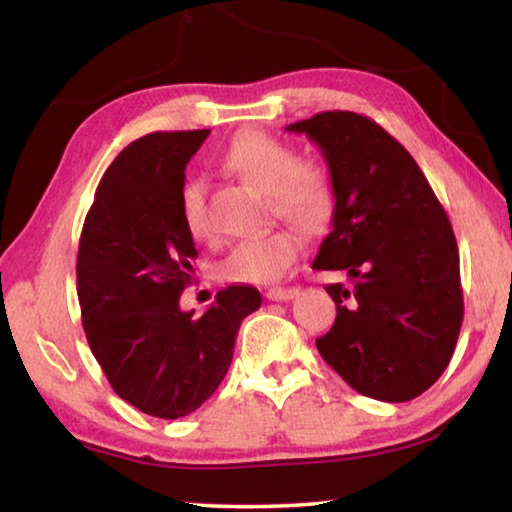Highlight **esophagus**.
I'll return each instance as SVG.
<instances>
[{
	"label": "esophagus",
	"instance_id": "esophagus-1",
	"mask_svg": "<svg viewBox=\"0 0 512 512\" xmlns=\"http://www.w3.org/2000/svg\"><path fill=\"white\" fill-rule=\"evenodd\" d=\"M295 295H297L295 286H288V288L277 286V288H268V291H266V297H268V300H273V302H288V300H293Z\"/></svg>",
	"mask_w": 512,
	"mask_h": 512
}]
</instances>
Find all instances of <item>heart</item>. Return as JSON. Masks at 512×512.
<instances>
[{"mask_svg": "<svg viewBox=\"0 0 512 512\" xmlns=\"http://www.w3.org/2000/svg\"><path fill=\"white\" fill-rule=\"evenodd\" d=\"M221 165L239 181L266 194L277 219L313 228L327 219L333 206L331 176L322 165L300 161L293 145L264 132H241L230 141ZM181 219L188 235H215L206 206V183L192 179L181 190ZM302 239L293 230H273L237 241L217 264L221 280L235 284H271L282 280L300 255Z\"/></svg>", "mask_w": 512, "mask_h": 512, "instance_id": "b5f03b06", "label": "heart"}]
</instances>
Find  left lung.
<instances>
[{
  "instance_id": "8db88e82",
  "label": "left lung",
  "mask_w": 512,
  "mask_h": 512,
  "mask_svg": "<svg viewBox=\"0 0 512 512\" xmlns=\"http://www.w3.org/2000/svg\"><path fill=\"white\" fill-rule=\"evenodd\" d=\"M320 147L333 185L331 232L315 271L329 284L336 322L315 340L358 394L412 401L448 367L463 322L457 239L412 154L353 111H322L286 127Z\"/></svg>"
}]
</instances>
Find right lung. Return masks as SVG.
Here are the masks:
<instances>
[{"instance_id": "right-lung-1", "label": "right lung", "mask_w": 512, "mask_h": 512, "mask_svg": "<svg viewBox=\"0 0 512 512\" xmlns=\"http://www.w3.org/2000/svg\"><path fill=\"white\" fill-rule=\"evenodd\" d=\"M210 129L154 132L107 167L78 248L82 327L114 392L156 418H181L215 394L239 324L262 304L228 286L203 315L181 311L197 246L181 219L185 165Z\"/></svg>"}]
</instances>
